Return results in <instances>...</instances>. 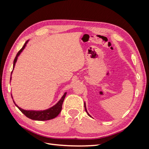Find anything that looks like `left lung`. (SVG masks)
Masks as SVG:
<instances>
[{
    "label": "left lung",
    "mask_w": 149,
    "mask_h": 149,
    "mask_svg": "<svg viewBox=\"0 0 149 149\" xmlns=\"http://www.w3.org/2000/svg\"><path fill=\"white\" fill-rule=\"evenodd\" d=\"M84 107H85V110H86V112H87V113H88V112H87V110H86V106H85V104H84ZM88 114L89 116H90L88 113Z\"/></svg>",
    "instance_id": "8db88e82"
}]
</instances>
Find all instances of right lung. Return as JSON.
<instances>
[{
    "label": "right lung",
    "instance_id": "add662e5",
    "mask_svg": "<svg viewBox=\"0 0 149 149\" xmlns=\"http://www.w3.org/2000/svg\"><path fill=\"white\" fill-rule=\"evenodd\" d=\"M28 43V41H26L24 45L23 46L19 52L17 53V55L15 58L14 61H13V69L14 68V66L15 65V63L17 61V60L18 58V56H19V55L20 54V53L23 51V49L25 48L26 43ZM13 71V70H12ZM11 73V74H12ZM11 79V78H10ZM66 93H65L64 94V95L62 96V97L61 98V100L58 102V103H56V104L52 107L49 109H48L47 110L45 111H26V110H24L21 109L20 107H19V106H17V105H16V104L15 103V102L13 101L15 104L16 105V106L19 108V110L23 113L25 116L27 117V118L32 119V120H50L52 119L53 118H56V117L60 114V112L61 111L62 109V105H63V101L65 98Z\"/></svg>",
    "mask_w": 149,
    "mask_h": 149
}]
</instances>
